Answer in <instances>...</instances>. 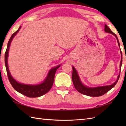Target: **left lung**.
<instances>
[{
  "label": "left lung",
  "instance_id": "8db88e82",
  "mask_svg": "<svg viewBox=\"0 0 126 126\" xmlns=\"http://www.w3.org/2000/svg\"><path fill=\"white\" fill-rule=\"evenodd\" d=\"M104 27H105V28H104V31H105V32H106L107 33H111L116 37L117 41V43H118L119 46L120 47L119 41L116 34L111 31L110 29H109V28L107 25H104ZM120 51H121V62H120V68L121 69L122 63V52L121 50H120ZM119 77H120V74L119 75L118 77H117L116 81L113 84H112L110 85H106V86H102V87H95V88L88 87L85 86V85H84L82 84L81 80H80L79 77L78 75V73H77L76 70L74 66H73L72 80H73V82L75 86V88H76V89L79 92L85 95L93 96V97H98V96H101L102 95H104V94L107 93L108 91L111 89L112 88H113L115 85H116V84L117 83V82L119 79Z\"/></svg>",
  "mask_w": 126,
  "mask_h": 126
}]
</instances>
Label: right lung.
I'll return each instance as SVG.
<instances>
[{"label":"right lung","mask_w":126,"mask_h":126,"mask_svg":"<svg viewBox=\"0 0 126 126\" xmlns=\"http://www.w3.org/2000/svg\"><path fill=\"white\" fill-rule=\"evenodd\" d=\"M21 28V26L18 29V30L16 31L14 33L12 34V35L11 37L9 39V42L7 43V49L6 52L5 53V64L6 66V71L8 78L13 88L17 91L22 94L25 95L29 97H38L39 96L43 95L47 93L52 88L54 81V77L55 75V73L56 70L60 67L61 65H59L55 68H52L49 71V73L46 79H44V81L42 83L37 85H30V84H25L20 83L17 82L16 80L13 78L12 76L11 75L10 73L9 67H8L7 64V57L9 55V51L10 49V46L11 43L12 42V40L14 38V37L16 35L19 31Z\"/></svg>","instance_id":"add662e5"}]
</instances>
